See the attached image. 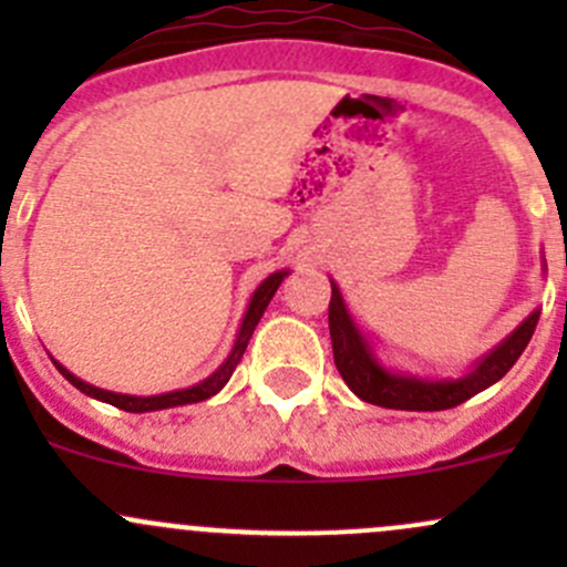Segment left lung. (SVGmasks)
Listing matches in <instances>:
<instances>
[{
    "mask_svg": "<svg viewBox=\"0 0 567 567\" xmlns=\"http://www.w3.org/2000/svg\"><path fill=\"white\" fill-rule=\"evenodd\" d=\"M540 266L543 274H546V257H543V251ZM329 282V334L337 370H340L348 390L357 394V398H362L364 403L381 405V409L444 411L466 403L477 392L494 386L516 364V359L522 357L532 334H535L537 318H540V310L535 307L511 334H505L496 346L480 353L458 375L411 373V370L392 368V364H386L379 357L368 331L357 323L353 312L348 310L340 285L331 277Z\"/></svg>",
    "mask_w": 567,
    "mask_h": 567,
    "instance_id": "left-lung-1",
    "label": "left lung"
}]
</instances>
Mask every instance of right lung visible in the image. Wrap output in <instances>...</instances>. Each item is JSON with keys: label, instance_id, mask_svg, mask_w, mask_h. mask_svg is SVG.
Wrapping results in <instances>:
<instances>
[{"label": "right lung", "instance_id": "obj_1", "mask_svg": "<svg viewBox=\"0 0 567 567\" xmlns=\"http://www.w3.org/2000/svg\"><path fill=\"white\" fill-rule=\"evenodd\" d=\"M288 274H290V268H282V271L268 274V277L262 279L260 285H257L255 293L249 296L247 312H244L241 326H238L236 342H233V348H230V353H227L225 362H221L219 368H216L214 373L208 375V379H203V381H199V384H194V386H186V390H173V392H162V394H147V398H142V394L109 392V390H101V386L87 384V381H82V379H79V375H73L71 370H68L65 364L56 362L54 357H51V362L56 364V370H60V373L65 375V379L71 381V384L76 386L79 392H84V394H87V398L101 400V403L117 405V409L131 411V414H145V411H164V409H175V405L203 403V400L214 398L216 392L225 390V384H227V381H230L233 370H236V364L241 362L244 351H247L251 334H255V326L260 323L262 312H266V307H268V301L274 299V293H277L279 285L285 282V277H288Z\"/></svg>", "mask_w": 567, "mask_h": 567}]
</instances>
